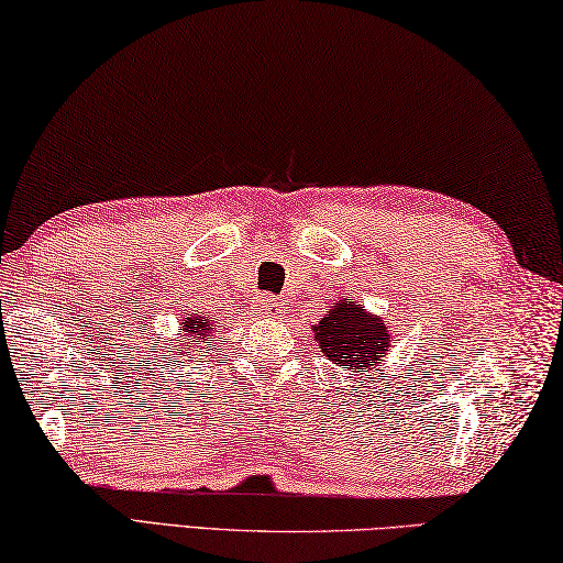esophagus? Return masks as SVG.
<instances>
[{"mask_svg": "<svg viewBox=\"0 0 563 563\" xmlns=\"http://www.w3.org/2000/svg\"><path fill=\"white\" fill-rule=\"evenodd\" d=\"M257 311H260L262 316H265V318H267V316H277V313L282 311V303L277 301V298H272V296L265 294V296H262L260 301H257Z\"/></svg>", "mask_w": 563, "mask_h": 563, "instance_id": "1", "label": "esophagus"}]
</instances>
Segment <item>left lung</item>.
<instances>
[{
	"mask_svg": "<svg viewBox=\"0 0 563 563\" xmlns=\"http://www.w3.org/2000/svg\"><path fill=\"white\" fill-rule=\"evenodd\" d=\"M323 357L342 369L374 366L388 347V330L382 318L364 311V306L345 298L325 311V318L313 328Z\"/></svg>",
	"mask_w": 563,
	"mask_h": 563,
	"instance_id": "1",
	"label": "left lung"
}]
</instances>
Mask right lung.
I'll return each mask as SVG.
<instances>
[{"instance_id":"right-lung-1","label":"right lung","mask_w":563,"mask_h":563,"mask_svg":"<svg viewBox=\"0 0 563 563\" xmlns=\"http://www.w3.org/2000/svg\"><path fill=\"white\" fill-rule=\"evenodd\" d=\"M181 330H185V335L191 338L189 345H197L201 347V342L209 338V332L213 330L211 328V320H203V316H194V318H187L185 325H181ZM187 345V347H189Z\"/></svg>"}]
</instances>
